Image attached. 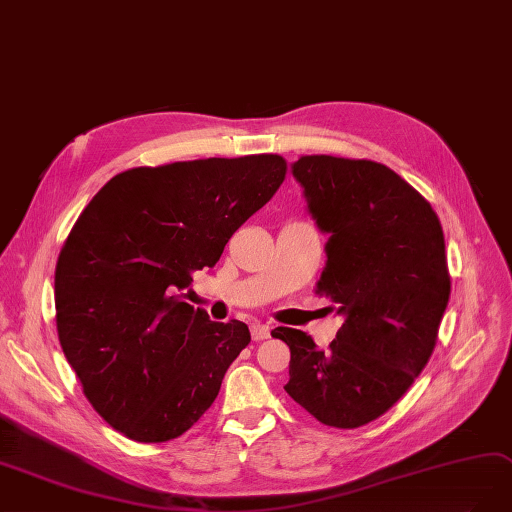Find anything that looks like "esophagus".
I'll list each match as a JSON object with an SVG mask.
<instances>
[{
	"mask_svg": "<svg viewBox=\"0 0 512 512\" xmlns=\"http://www.w3.org/2000/svg\"><path fill=\"white\" fill-rule=\"evenodd\" d=\"M270 327L268 325H261V323H255L253 327H251V335H253V339L255 342H263V339H268L270 337Z\"/></svg>",
	"mask_w": 512,
	"mask_h": 512,
	"instance_id": "1",
	"label": "esophagus"
}]
</instances>
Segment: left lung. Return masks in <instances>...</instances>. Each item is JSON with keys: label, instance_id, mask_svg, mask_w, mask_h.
I'll list each match as a JSON object with an SVG mask.
<instances>
[{"label": "left lung", "instance_id": "obj_1", "mask_svg": "<svg viewBox=\"0 0 512 512\" xmlns=\"http://www.w3.org/2000/svg\"><path fill=\"white\" fill-rule=\"evenodd\" d=\"M291 173L329 236L316 291L344 325L329 350L304 331H272L291 350L285 390L318 422L358 428L401 399L437 344L451 291L443 227L384 164L304 156Z\"/></svg>", "mask_w": 512, "mask_h": 512}]
</instances>
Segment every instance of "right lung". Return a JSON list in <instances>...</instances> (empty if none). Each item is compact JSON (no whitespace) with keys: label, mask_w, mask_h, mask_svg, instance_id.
I'll list each match as a JSON object with an SVG mask.
<instances>
[{"label":"right lung","mask_w":512,"mask_h":512,"mask_svg":"<svg viewBox=\"0 0 512 512\" xmlns=\"http://www.w3.org/2000/svg\"><path fill=\"white\" fill-rule=\"evenodd\" d=\"M285 173L274 154L130 168L75 221L54 274L59 342L86 399L128 439L181 437L249 346V327L215 323L183 291Z\"/></svg>","instance_id":"right-lung-1"}]
</instances>
